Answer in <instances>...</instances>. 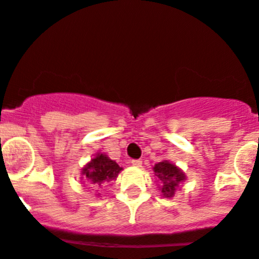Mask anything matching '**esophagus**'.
Wrapping results in <instances>:
<instances>
[{
  "label": "esophagus",
  "instance_id": "34e87169",
  "mask_svg": "<svg viewBox=\"0 0 259 259\" xmlns=\"http://www.w3.org/2000/svg\"><path fill=\"white\" fill-rule=\"evenodd\" d=\"M130 163H131L132 166H135V167H141V164H143V161H141V159H131V161H130Z\"/></svg>",
  "mask_w": 259,
  "mask_h": 259
}]
</instances>
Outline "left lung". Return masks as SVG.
I'll list each match as a JSON object with an SVG mask.
<instances>
[{"label":"left lung","instance_id":"left-lung-1","mask_svg":"<svg viewBox=\"0 0 259 259\" xmlns=\"http://www.w3.org/2000/svg\"><path fill=\"white\" fill-rule=\"evenodd\" d=\"M153 170L155 176L161 180V192L163 197H172L180 183L185 180L184 172L168 161L158 162Z\"/></svg>","mask_w":259,"mask_h":259}]
</instances>
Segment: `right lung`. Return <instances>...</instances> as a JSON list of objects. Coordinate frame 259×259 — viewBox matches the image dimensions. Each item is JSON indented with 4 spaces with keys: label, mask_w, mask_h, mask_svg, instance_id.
<instances>
[{
    "label": "right lung",
    "mask_w": 259,
    "mask_h": 259,
    "mask_svg": "<svg viewBox=\"0 0 259 259\" xmlns=\"http://www.w3.org/2000/svg\"><path fill=\"white\" fill-rule=\"evenodd\" d=\"M122 170V167H119L115 161L110 159L106 154L98 153L92 161L83 167L81 180H85L93 185H101L105 182L115 180Z\"/></svg>",
    "instance_id": "obj_1"
}]
</instances>
